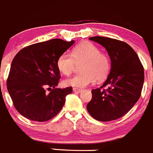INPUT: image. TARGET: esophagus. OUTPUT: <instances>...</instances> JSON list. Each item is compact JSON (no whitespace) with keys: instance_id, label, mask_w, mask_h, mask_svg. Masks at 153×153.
Wrapping results in <instances>:
<instances>
[{"instance_id":"esophagus-1","label":"esophagus","mask_w":153,"mask_h":153,"mask_svg":"<svg viewBox=\"0 0 153 153\" xmlns=\"http://www.w3.org/2000/svg\"><path fill=\"white\" fill-rule=\"evenodd\" d=\"M73 91L74 92H77V93H80V92L82 91V89H80V88H74Z\"/></svg>"}]
</instances>
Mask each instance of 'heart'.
<instances>
[{
	"mask_svg": "<svg viewBox=\"0 0 153 153\" xmlns=\"http://www.w3.org/2000/svg\"><path fill=\"white\" fill-rule=\"evenodd\" d=\"M82 74L64 80L69 87L83 88L96 81H102L108 76L111 70V60L107 54L100 52L99 48L91 42H83L71 51L62 54L57 60V68L64 75H70L76 64H82Z\"/></svg>",
	"mask_w": 153,
	"mask_h": 153,
	"instance_id": "obj_1",
	"label": "heart"
}]
</instances>
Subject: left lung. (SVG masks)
<instances>
[{"mask_svg":"<svg viewBox=\"0 0 153 153\" xmlns=\"http://www.w3.org/2000/svg\"><path fill=\"white\" fill-rule=\"evenodd\" d=\"M89 39L105 48L111 60V71L99 88L91 91L92 99L87 110L102 122L117 120L126 114L141 94L144 71L134 50L126 42L102 36ZM106 87V89H102Z\"/></svg>","mask_w":153,"mask_h":153,"instance_id":"obj_1","label":"left lung"}]
</instances>
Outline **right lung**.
<instances>
[{"mask_svg": "<svg viewBox=\"0 0 153 153\" xmlns=\"http://www.w3.org/2000/svg\"><path fill=\"white\" fill-rule=\"evenodd\" d=\"M74 43L54 39L26 47L16 54L7 85L15 108L22 116L44 122L61 111L72 87L56 88L60 79L56 62ZM46 88L51 90L49 93Z\"/></svg>", "mask_w": 153, "mask_h": 153, "instance_id": "right-lung-1", "label": "right lung"}]
</instances>
